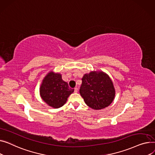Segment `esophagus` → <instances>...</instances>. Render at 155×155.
Returning <instances> with one entry per match:
<instances>
[{
  "label": "esophagus",
  "instance_id": "1",
  "mask_svg": "<svg viewBox=\"0 0 155 155\" xmlns=\"http://www.w3.org/2000/svg\"><path fill=\"white\" fill-rule=\"evenodd\" d=\"M78 87H75L74 88V93H78Z\"/></svg>",
  "mask_w": 155,
  "mask_h": 155
}]
</instances>
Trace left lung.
<instances>
[{
	"label": "left lung",
	"mask_w": 155,
	"mask_h": 155,
	"mask_svg": "<svg viewBox=\"0 0 155 155\" xmlns=\"http://www.w3.org/2000/svg\"><path fill=\"white\" fill-rule=\"evenodd\" d=\"M79 89L85 103L94 110H100L110 106L115 97L116 91L112 80L101 71H91L82 78Z\"/></svg>",
	"instance_id": "left-lung-1"
}]
</instances>
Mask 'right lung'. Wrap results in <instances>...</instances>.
I'll return each instance as SVG.
<instances>
[{"instance_id": "add662e5", "label": "right lung", "mask_w": 155, "mask_h": 155, "mask_svg": "<svg viewBox=\"0 0 155 155\" xmlns=\"http://www.w3.org/2000/svg\"><path fill=\"white\" fill-rule=\"evenodd\" d=\"M74 91L62 79L60 73H56L52 71L44 78L39 88L42 99L48 106L56 109L64 104Z\"/></svg>"}]
</instances>
